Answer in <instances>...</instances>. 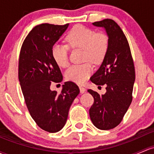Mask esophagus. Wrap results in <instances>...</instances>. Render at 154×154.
I'll return each instance as SVG.
<instances>
[{
	"instance_id": "34e87169",
	"label": "esophagus",
	"mask_w": 154,
	"mask_h": 154,
	"mask_svg": "<svg viewBox=\"0 0 154 154\" xmlns=\"http://www.w3.org/2000/svg\"><path fill=\"white\" fill-rule=\"evenodd\" d=\"M79 88H80V93H81V94H83L84 92H85V91H86V89H85V88H84V87H82V86H80V87H79Z\"/></svg>"
}]
</instances>
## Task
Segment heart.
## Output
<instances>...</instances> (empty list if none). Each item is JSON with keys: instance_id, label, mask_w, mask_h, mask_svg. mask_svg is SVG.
Segmentation results:
<instances>
[{"instance_id": "heart-1", "label": "heart", "mask_w": 154, "mask_h": 154, "mask_svg": "<svg viewBox=\"0 0 154 154\" xmlns=\"http://www.w3.org/2000/svg\"><path fill=\"white\" fill-rule=\"evenodd\" d=\"M66 41L73 48H82L85 60H90L97 64L103 61L108 48V38L105 34L95 33L93 29L82 25L74 26L69 32ZM56 63L63 68L69 64V48L66 45L56 43L51 50ZM93 72V66L90 62L71 66L66 73V77L69 81L82 84L87 80Z\"/></svg>"}]
</instances>
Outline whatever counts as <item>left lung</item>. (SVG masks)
<instances>
[{"label": "left lung", "mask_w": 154, "mask_h": 154, "mask_svg": "<svg viewBox=\"0 0 154 154\" xmlns=\"http://www.w3.org/2000/svg\"><path fill=\"white\" fill-rule=\"evenodd\" d=\"M92 24L106 31L108 48L100 67L91 77L96 85H106V92L100 95L88 90L94 100L89 115L95 127L109 130L120 123L131 103L135 69L128 42L118 24L111 19Z\"/></svg>", "instance_id": "1"}]
</instances>
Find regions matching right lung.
<instances>
[{
	"instance_id": "right-lung-1",
	"label": "right lung",
	"mask_w": 154,
	"mask_h": 154,
	"mask_svg": "<svg viewBox=\"0 0 154 154\" xmlns=\"http://www.w3.org/2000/svg\"><path fill=\"white\" fill-rule=\"evenodd\" d=\"M43 23L34 27L23 43L18 78L30 115L43 130L56 133L64 127L73 101L80 93L74 82H66L57 94L50 89L51 81L63 80L52 47L69 27Z\"/></svg>"
}]
</instances>
